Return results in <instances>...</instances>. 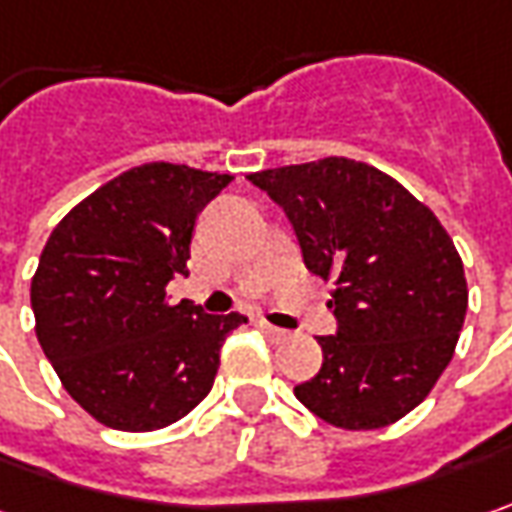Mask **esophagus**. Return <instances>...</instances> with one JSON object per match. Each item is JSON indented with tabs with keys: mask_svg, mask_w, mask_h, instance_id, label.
<instances>
[{
	"mask_svg": "<svg viewBox=\"0 0 512 512\" xmlns=\"http://www.w3.org/2000/svg\"><path fill=\"white\" fill-rule=\"evenodd\" d=\"M257 326H260L272 341H286V338H289V332H286V329H278V326H272L269 321H257Z\"/></svg>",
	"mask_w": 512,
	"mask_h": 512,
	"instance_id": "obj_1",
	"label": "esophagus"
}]
</instances>
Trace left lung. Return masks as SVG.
Here are the masks:
<instances>
[{"mask_svg": "<svg viewBox=\"0 0 512 512\" xmlns=\"http://www.w3.org/2000/svg\"><path fill=\"white\" fill-rule=\"evenodd\" d=\"M249 180L292 220L306 269L335 283L338 335L318 338L321 372L295 387L298 401L341 430L395 424L456 352L467 278L453 237L398 180L349 157Z\"/></svg>", "mask_w": 512, "mask_h": 512, "instance_id": "1", "label": "left lung"}]
</instances>
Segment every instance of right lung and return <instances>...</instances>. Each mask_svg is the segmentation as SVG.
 <instances>
[{
  "mask_svg": "<svg viewBox=\"0 0 512 512\" xmlns=\"http://www.w3.org/2000/svg\"><path fill=\"white\" fill-rule=\"evenodd\" d=\"M232 174L143 163L59 220L31 280L36 338L91 418L151 433L189 415L214 384L220 346L243 315L168 303L191 232Z\"/></svg>",
  "mask_w": 512,
  "mask_h": 512,
  "instance_id": "obj_1",
  "label": "right lung"
}]
</instances>
